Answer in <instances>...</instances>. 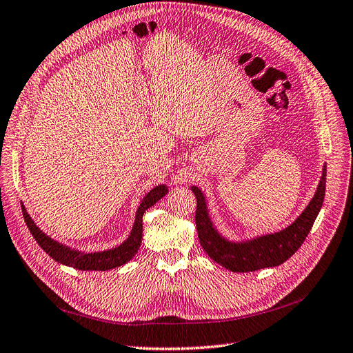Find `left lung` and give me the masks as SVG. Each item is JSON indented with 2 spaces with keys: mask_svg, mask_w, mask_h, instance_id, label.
Returning a JSON list of instances; mask_svg holds the SVG:
<instances>
[{
  "mask_svg": "<svg viewBox=\"0 0 353 353\" xmlns=\"http://www.w3.org/2000/svg\"><path fill=\"white\" fill-rule=\"evenodd\" d=\"M326 164H323L321 177L312 201L288 226L277 232L256 235L241 241L229 239L219 231L210 216L206 194L201 188L192 186L190 189L197 201V235L205 252L213 261L232 272H250L268 267H277L285 263L301 247L317 218L321 205H323L326 192Z\"/></svg>",
  "mask_w": 353,
  "mask_h": 353,
  "instance_id": "1",
  "label": "left lung"
}]
</instances>
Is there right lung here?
<instances>
[{
	"label": "right lung",
	"mask_w": 353,
	"mask_h": 353,
	"mask_svg": "<svg viewBox=\"0 0 353 353\" xmlns=\"http://www.w3.org/2000/svg\"><path fill=\"white\" fill-rule=\"evenodd\" d=\"M167 193L168 189L165 185H159L156 188H152L143 197L139 209H137L135 221L128 238L115 248L97 252H85L53 239L48 234H44L36 225L33 218L28 214L26 206L21 205V208L24 221L30 229V232H32L33 238L40 245L41 250L46 254H49L54 261L81 271H108L127 264L128 261H131L132 256L139 252L143 239V214L148 208L154 206Z\"/></svg>",
	"instance_id": "add662e5"
}]
</instances>
